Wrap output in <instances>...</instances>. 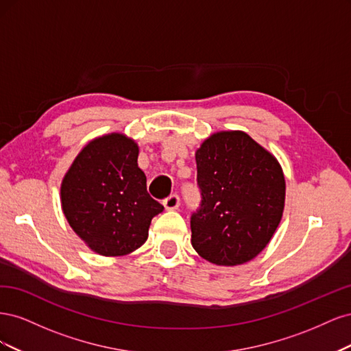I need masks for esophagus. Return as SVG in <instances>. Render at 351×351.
Returning a JSON list of instances; mask_svg holds the SVG:
<instances>
[{
  "instance_id": "esophagus-1",
  "label": "esophagus",
  "mask_w": 351,
  "mask_h": 351,
  "mask_svg": "<svg viewBox=\"0 0 351 351\" xmlns=\"http://www.w3.org/2000/svg\"><path fill=\"white\" fill-rule=\"evenodd\" d=\"M164 206H165V209H168V210L177 209V208L180 206V197H178V195H177V193L169 195V196L164 200Z\"/></svg>"
}]
</instances>
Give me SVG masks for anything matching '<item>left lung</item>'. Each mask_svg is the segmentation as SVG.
<instances>
[{"label":"left lung","mask_w":351,"mask_h":351,"mask_svg":"<svg viewBox=\"0 0 351 351\" xmlns=\"http://www.w3.org/2000/svg\"><path fill=\"white\" fill-rule=\"evenodd\" d=\"M200 205L190 217L192 246L202 258L234 267L259 254L284 209L282 169L243 132L212 134L196 152Z\"/></svg>","instance_id":"1"}]
</instances>
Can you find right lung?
Wrapping results in <instances>:
<instances>
[{
	"mask_svg": "<svg viewBox=\"0 0 351 351\" xmlns=\"http://www.w3.org/2000/svg\"><path fill=\"white\" fill-rule=\"evenodd\" d=\"M139 147L112 133L95 139L74 159L61 184V205L76 234L102 256H123L147 239L164 206L146 190Z\"/></svg>",
	"mask_w": 351,
	"mask_h": 351,
	"instance_id": "1",
	"label": "right lung"
}]
</instances>
